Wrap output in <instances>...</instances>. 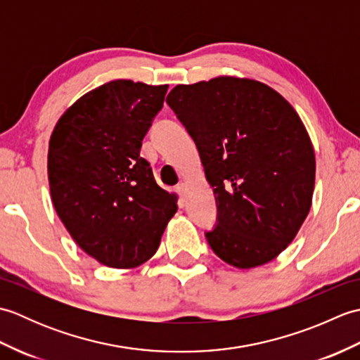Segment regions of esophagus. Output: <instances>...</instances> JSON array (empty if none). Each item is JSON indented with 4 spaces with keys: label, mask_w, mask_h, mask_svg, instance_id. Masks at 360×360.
I'll use <instances>...</instances> for the list:
<instances>
[{
    "label": "esophagus",
    "mask_w": 360,
    "mask_h": 360,
    "mask_svg": "<svg viewBox=\"0 0 360 360\" xmlns=\"http://www.w3.org/2000/svg\"><path fill=\"white\" fill-rule=\"evenodd\" d=\"M186 190H187V186L184 184V182H181V184L176 186V192L179 193V196H184L186 195Z\"/></svg>",
    "instance_id": "esophagus-1"
}]
</instances>
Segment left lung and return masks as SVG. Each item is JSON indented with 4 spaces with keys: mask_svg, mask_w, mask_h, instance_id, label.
Masks as SVG:
<instances>
[{
    "mask_svg": "<svg viewBox=\"0 0 360 360\" xmlns=\"http://www.w3.org/2000/svg\"><path fill=\"white\" fill-rule=\"evenodd\" d=\"M167 103L193 137L217 198L218 224L205 233L212 250L238 269L272 262L314 193L316 155L300 116L271 86L232 75L176 85Z\"/></svg>",
    "mask_w": 360,
    "mask_h": 360,
    "instance_id": "1",
    "label": "left lung"
}]
</instances>
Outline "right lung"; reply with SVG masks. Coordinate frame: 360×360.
<instances>
[{
	"label": "right lung",
	"mask_w": 360,
	"mask_h": 360,
	"mask_svg": "<svg viewBox=\"0 0 360 360\" xmlns=\"http://www.w3.org/2000/svg\"><path fill=\"white\" fill-rule=\"evenodd\" d=\"M168 85L117 79L77 98L53 127L51 200L79 248L98 263L131 269L156 254L178 195L158 186L142 139Z\"/></svg>",
	"instance_id": "right-lung-1"
}]
</instances>
